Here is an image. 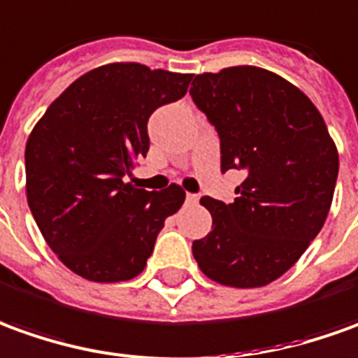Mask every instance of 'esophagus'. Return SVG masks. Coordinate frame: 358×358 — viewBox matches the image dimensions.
Returning <instances> with one entry per match:
<instances>
[{"instance_id":"esophagus-1","label":"esophagus","mask_w":358,"mask_h":358,"mask_svg":"<svg viewBox=\"0 0 358 358\" xmlns=\"http://www.w3.org/2000/svg\"><path fill=\"white\" fill-rule=\"evenodd\" d=\"M185 201H187V204H196V203H199V194L187 193V196H185Z\"/></svg>"}]
</instances>
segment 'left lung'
Returning a JSON list of instances; mask_svg holds the SVG:
<instances>
[{
	"mask_svg": "<svg viewBox=\"0 0 358 358\" xmlns=\"http://www.w3.org/2000/svg\"><path fill=\"white\" fill-rule=\"evenodd\" d=\"M189 93L220 136L222 173H245L234 203L201 199L212 230L193 241V255L220 285L265 287L322 230L339 173L337 148L314 103L273 71L201 73Z\"/></svg>",
	"mask_w": 358,
	"mask_h": 358,
	"instance_id": "8db88e82",
	"label": "left lung"
}]
</instances>
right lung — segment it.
Here are the masks:
<instances>
[{
	"label": "right lung",
	"instance_id": "obj_1",
	"mask_svg": "<svg viewBox=\"0 0 358 358\" xmlns=\"http://www.w3.org/2000/svg\"><path fill=\"white\" fill-rule=\"evenodd\" d=\"M191 73L107 64L76 80L46 108L24 148L27 201L50 250L93 282L130 280L146 267L185 191L127 183L150 150L148 118L179 101Z\"/></svg>",
	"mask_w": 358,
	"mask_h": 358
}]
</instances>
